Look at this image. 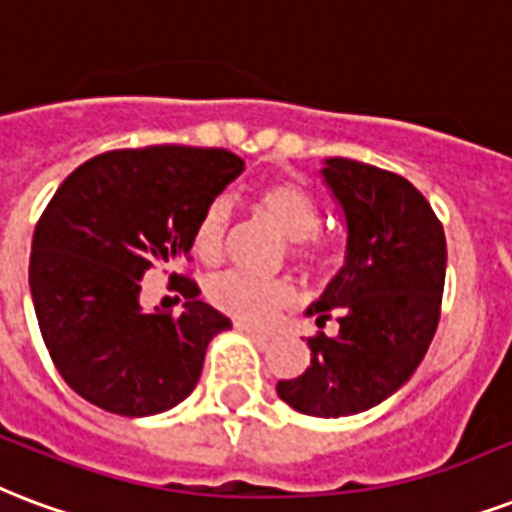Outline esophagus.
Instances as JSON below:
<instances>
[{
  "label": "esophagus",
  "mask_w": 512,
  "mask_h": 512,
  "mask_svg": "<svg viewBox=\"0 0 512 512\" xmlns=\"http://www.w3.org/2000/svg\"><path fill=\"white\" fill-rule=\"evenodd\" d=\"M236 330L249 335V338H255V341H271V333H268V330H257V327L244 325V322H236Z\"/></svg>",
  "instance_id": "34e87169"
}]
</instances>
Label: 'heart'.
<instances>
[{"instance_id": "1", "label": "heart", "mask_w": 512, "mask_h": 512, "mask_svg": "<svg viewBox=\"0 0 512 512\" xmlns=\"http://www.w3.org/2000/svg\"><path fill=\"white\" fill-rule=\"evenodd\" d=\"M252 206L260 220L292 241L290 252L295 260L303 265L325 263V247L314 239L319 228V204L300 182L271 179L257 187ZM228 233L230 204L225 198H217L198 217V225L193 230L195 255L209 265L220 263L225 255V244H228ZM206 295L230 317L260 325V322H268L279 308L292 303L295 287L287 279H257L241 271H228L214 276L206 287Z\"/></svg>"}]
</instances>
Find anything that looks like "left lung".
<instances>
[{
  "mask_svg": "<svg viewBox=\"0 0 512 512\" xmlns=\"http://www.w3.org/2000/svg\"><path fill=\"white\" fill-rule=\"evenodd\" d=\"M322 179L346 225L343 268L306 314L338 333L308 338L311 365L279 381L284 403L341 419L392 397L424 360L438 330L446 236L427 198L400 174L327 158Z\"/></svg>",
  "mask_w": 512,
  "mask_h": 512,
  "instance_id": "8db88e82",
  "label": "left lung"
}]
</instances>
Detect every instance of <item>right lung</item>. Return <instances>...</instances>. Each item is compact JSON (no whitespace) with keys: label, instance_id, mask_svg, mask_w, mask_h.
Returning a JSON list of instances; mask_svg holds the SVG:
<instances>
[{"label":"right lung","instance_id":"1","mask_svg":"<svg viewBox=\"0 0 512 512\" xmlns=\"http://www.w3.org/2000/svg\"><path fill=\"white\" fill-rule=\"evenodd\" d=\"M241 171L228 150L155 144L96 155L61 182L34 230L29 287L58 373L88 403L155 416L195 389L230 319L177 273L182 314L144 311L142 276L190 260L198 217Z\"/></svg>","mask_w":512,"mask_h":512}]
</instances>
